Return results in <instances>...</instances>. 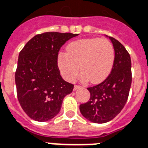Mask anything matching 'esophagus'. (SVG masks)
Returning a JSON list of instances; mask_svg holds the SVG:
<instances>
[{"label": "esophagus", "instance_id": "obj_1", "mask_svg": "<svg viewBox=\"0 0 148 148\" xmlns=\"http://www.w3.org/2000/svg\"><path fill=\"white\" fill-rule=\"evenodd\" d=\"M82 88V86H80V85H75L74 87V90H77L78 88Z\"/></svg>", "mask_w": 148, "mask_h": 148}]
</instances>
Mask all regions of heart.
Segmentation results:
<instances>
[{"label": "heart", "instance_id": "b5f03b06", "mask_svg": "<svg viewBox=\"0 0 148 148\" xmlns=\"http://www.w3.org/2000/svg\"><path fill=\"white\" fill-rule=\"evenodd\" d=\"M114 59L115 52L110 40L88 38L71 42L66 48V52L59 54L58 66L69 82L76 79L81 69L82 80H90L92 83L97 84L109 75Z\"/></svg>", "mask_w": 148, "mask_h": 148}]
</instances>
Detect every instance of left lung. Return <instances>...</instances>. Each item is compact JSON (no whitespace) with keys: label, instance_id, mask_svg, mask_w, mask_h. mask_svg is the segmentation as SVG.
<instances>
[{"label":"left lung","instance_id":"1","mask_svg":"<svg viewBox=\"0 0 148 148\" xmlns=\"http://www.w3.org/2000/svg\"><path fill=\"white\" fill-rule=\"evenodd\" d=\"M109 38L115 52L110 74L100 84L87 88L90 92V99L80 105L82 114L95 123L108 122L121 112L128 99L132 83L129 52L115 38Z\"/></svg>","mask_w":148,"mask_h":148}]
</instances>
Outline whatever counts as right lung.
I'll return each mask as SVG.
<instances>
[{"label":"right lung","mask_w":148,"mask_h":148,"mask_svg":"<svg viewBox=\"0 0 148 148\" xmlns=\"http://www.w3.org/2000/svg\"><path fill=\"white\" fill-rule=\"evenodd\" d=\"M77 35L43 33L31 38L19 52L15 74L17 97L30 119H53L60 112L63 98L72 92L74 85L62 78L57 60L60 48Z\"/></svg>","instance_id":"1"}]
</instances>
